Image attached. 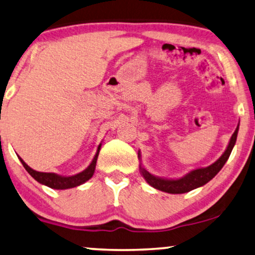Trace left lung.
<instances>
[{
  "instance_id": "left-lung-1",
  "label": "left lung",
  "mask_w": 255,
  "mask_h": 255,
  "mask_svg": "<svg viewBox=\"0 0 255 255\" xmlns=\"http://www.w3.org/2000/svg\"><path fill=\"white\" fill-rule=\"evenodd\" d=\"M239 131V124L237 125L236 131L233 132L231 139H230L228 147L224 151V153L221 155V158L216 160L214 163H211L208 167H201V168L191 169L189 173H187L186 175L177 177V179H169V177H161L153 175L152 173H149L147 169L142 166L141 163V153L140 151L138 152V159L140 163H139V172H140L141 176L144 177L146 182L149 186L155 188V189L165 191L168 194H184L188 191L196 189L204 184H207L209 181L214 179L217 175L219 170L223 168V166L225 165V162L228 161L230 154H231L233 147L236 145L237 135H238Z\"/></svg>"
}]
</instances>
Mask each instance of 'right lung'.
<instances>
[{"instance_id": "right-lung-1", "label": "right lung", "mask_w": 255, "mask_h": 255, "mask_svg": "<svg viewBox=\"0 0 255 255\" xmlns=\"http://www.w3.org/2000/svg\"><path fill=\"white\" fill-rule=\"evenodd\" d=\"M101 146H102V144H100L99 147H97L95 156L93 158L90 165L87 167L85 170H82V172L75 174V175H71V176L59 175V174H55V173L37 172V170L31 168L30 166H27L25 161H24L20 156H18V158L20 160V162H22V165L24 166V168L27 170V173H29L34 180L38 181V182L41 184H44V186L52 188V189L64 190V189H69V188L81 186V184L87 182L89 179H92L94 173H95L96 162H97V158H99Z\"/></svg>"}]
</instances>
